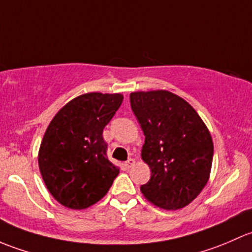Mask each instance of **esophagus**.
Returning a JSON list of instances; mask_svg holds the SVG:
<instances>
[{"mask_svg": "<svg viewBox=\"0 0 252 252\" xmlns=\"http://www.w3.org/2000/svg\"><path fill=\"white\" fill-rule=\"evenodd\" d=\"M134 165V160L133 159H128V160H127V161L125 162V166H126V167H132V166H133Z\"/></svg>", "mask_w": 252, "mask_h": 252, "instance_id": "1", "label": "esophagus"}]
</instances>
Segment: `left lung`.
<instances>
[{
	"instance_id": "obj_1",
	"label": "left lung",
	"mask_w": 252,
	"mask_h": 252,
	"mask_svg": "<svg viewBox=\"0 0 252 252\" xmlns=\"http://www.w3.org/2000/svg\"><path fill=\"white\" fill-rule=\"evenodd\" d=\"M129 102L145 136L142 159L152 171L142 194L160 209H182L209 181L211 134L194 108L168 91L132 92Z\"/></svg>"
}]
</instances>
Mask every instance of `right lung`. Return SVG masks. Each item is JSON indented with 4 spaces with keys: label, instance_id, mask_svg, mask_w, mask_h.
I'll use <instances>...</instances> for the list:
<instances>
[{
    "label": "right lung",
    "instance_id": "add662e5",
    "mask_svg": "<svg viewBox=\"0 0 252 252\" xmlns=\"http://www.w3.org/2000/svg\"><path fill=\"white\" fill-rule=\"evenodd\" d=\"M120 93L92 92L66 103L51 121L38 152L49 193L72 210L99 201L120 170L109 161L103 129L123 103Z\"/></svg>",
    "mask_w": 252,
    "mask_h": 252
}]
</instances>
